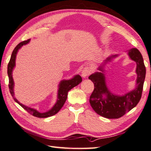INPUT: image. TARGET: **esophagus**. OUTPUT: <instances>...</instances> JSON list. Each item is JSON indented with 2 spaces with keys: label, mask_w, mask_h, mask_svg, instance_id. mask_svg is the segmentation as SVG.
Listing matches in <instances>:
<instances>
[{
  "label": "esophagus",
  "mask_w": 151,
  "mask_h": 151,
  "mask_svg": "<svg viewBox=\"0 0 151 151\" xmlns=\"http://www.w3.org/2000/svg\"><path fill=\"white\" fill-rule=\"evenodd\" d=\"M91 73V70L90 68L88 67V66H85L82 70L81 76L83 78H87V77L88 75H90Z\"/></svg>",
  "instance_id": "34e87169"
}]
</instances>
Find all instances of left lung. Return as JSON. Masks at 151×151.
Returning <instances> with one entry per match:
<instances>
[{"instance_id":"left-lung-1","label":"left lung","mask_w":151,"mask_h":151,"mask_svg":"<svg viewBox=\"0 0 151 151\" xmlns=\"http://www.w3.org/2000/svg\"><path fill=\"white\" fill-rule=\"evenodd\" d=\"M128 55L131 59L137 64V78L136 88L126 94L124 96H116L110 93L106 86L105 76L103 73L96 72L88 77V79H91L94 85V91L89 99L91 106L95 112L105 118L119 119L125 113L136 107L141 98L146 74L143 58L139 51L136 48H132L128 50ZM116 56L117 55H113L108 57L105 60V63ZM102 68L103 66H100L98 70L104 72ZM104 95L106 96V98L103 97Z\"/></svg>"}]
</instances>
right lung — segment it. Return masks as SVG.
<instances>
[{"label":"right lung","mask_w":151,"mask_h":151,"mask_svg":"<svg viewBox=\"0 0 151 151\" xmlns=\"http://www.w3.org/2000/svg\"><path fill=\"white\" fill-rule=\"evenodd\" d=\"M29 41H30V39L27 40H25V41L21 42L14 48L13 52H12L10 60L9 61V63L8 64V75L9 78V84H8L9 90H10V93L12 94V97L14 98V100L16 101L17 104H19L24 109H25L27 112L29 113L30 115H32L33 116H36V117H38V118L49 117V116H53L55 114H57V113L59 111L60 109L62 108L67 99L68 91L71 90L72 88L76 87V86H77L78 84H79L82 81V78L80 76L77 75L73 77V78L71 79L63 80V81H61L59 84V86H58V87H59V88H58V91L57 101L56 102V104H55V105L53 106V108L47 112L41 113L35 109L30 108L29 107L23 105L22 104H21L19 101L14 97V83L13 78H12V70H13L14 68L15 65V57H16V55L18 50H19L23 45L28 44Z\"/></svg>","instance_id":"add662e5"}]
</instances>
